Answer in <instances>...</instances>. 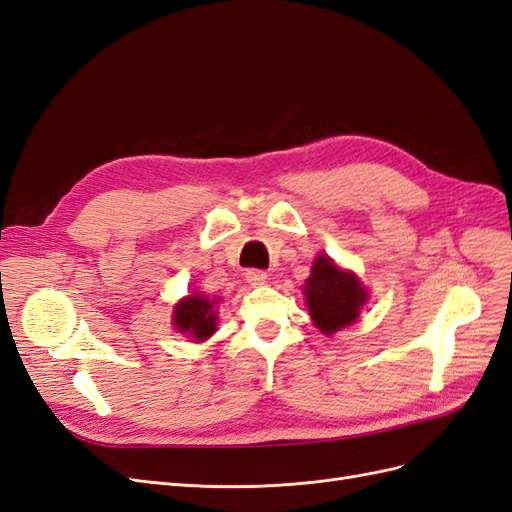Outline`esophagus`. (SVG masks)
I'll return each instance as SVG.
<instances>
[{
	"label": "esophagus",
	"mask_w": 512,
	"mask_h": 512,
	"mask_svg": "<svg viewBox=\"0 0 512 512\" xmlns=\"http://www.w3.org/2000/svg\"><path fill=\"white\" fill-rule=\"evenodd\" d=\"M245 280L250 286H262V284H267L269 275H267V271H262V269H247Z\"/></svg>",
	"instance_id": "esophagus-1"
}]
</instances>
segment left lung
<instances>
[{"instance_id": "left-lung-1", "label": "left lung", "mask_w": 512, "mask_h": 512, "mask_svg": "<svg viewBox=\"0 0 512 512\" xmlns=\"http://www.w3.org/2000/svg\"><path fill=\"white\" fill-rule=\"evenodd\" d=\"M303 294L309 316L324 335H333L339 329L350 327L367 301V290L359 277L339 269L324 254L314 260L312 275L305 280Z\"/></svg>"}]
</instances>
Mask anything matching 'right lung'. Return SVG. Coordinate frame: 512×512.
<instances>
[{"instance_id": "1", "label": "right lung", "mask_w": 512, "mask_h": 512, "mask_svg": "<svg viewBox=\"0 0 512 512\" xmlns=\"http://www.w3.org/2000/svg\"><path fill=\"white\" fill-rule=\"evenodd\" d=\"M215 303L218 301H209L200 292L181 299L173 312L175 329L183 335H190L194 342H205L215 333V322H218Z\"/></svg>"}]
</instances>
